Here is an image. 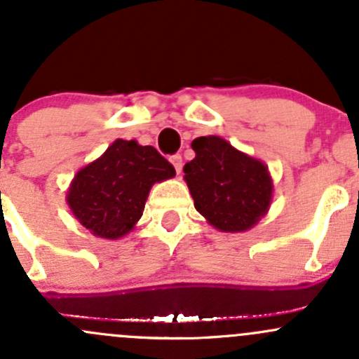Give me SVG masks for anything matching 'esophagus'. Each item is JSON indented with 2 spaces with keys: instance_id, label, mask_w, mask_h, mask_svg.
<instances>
[{
  "instance_id": "esophagus-1",
  "label": "esophagus",
  "mask_w": 359,
  "mask_h": 359,
  "mask_svg": "<svg viewBox=\"0 0 359 359\" xmlns=\"http://www.w3.org/2000/svg\"><path fill=\"white\" fill-rule=\"evenodd\" d=\"M172 163H173V167H175L177 173L182 172V156H180V154H173Z\"/></svg>"
}]
</instances>
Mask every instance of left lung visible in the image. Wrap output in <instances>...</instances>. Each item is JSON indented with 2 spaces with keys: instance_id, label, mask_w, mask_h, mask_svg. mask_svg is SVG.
Here are the masks:
<instances>
[{
  "instance_id": "1",
  "label": "left lung",
  "mask_w": 359,
  "mask_h": 359,
  "mask_svg": "<svg viewBox=\"0 0 359 359\" xmlns=\"http://www.w3.org/2000/svg\"><path fill=\"white\" fill-rule=\"evenodd\" d=\"M196 158L184 167L194 206L224 232L251 229L271 201V179L262 161L217 135L192 141Z\"/></svg>"
}]
</instances>
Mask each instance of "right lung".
<instances>
[{
	"label": "right lung",
	"instance_id": "right-lung-1",
	"mask_svg": "<svg viewBox=\"0 0 359 359\" xmlns=\"http://www.w3.org/2000/svg\"><path fill=\"white\" fill-rule=\"evenodd\" d=\"M173 175V165L153 146L116 139L103 156L77 172L67 201L94 236L118 239L142 217L151 186Z\"/></svg>",
	"mask_w": 359,
	"mask_h": 359
}]
</instances>
